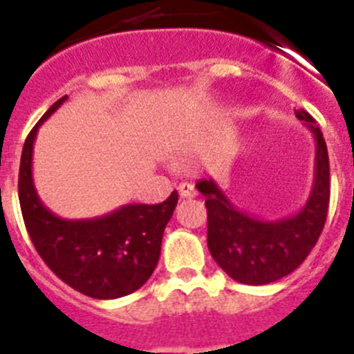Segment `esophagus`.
<instances>
[{
    "label": "esophagus",
    "instance_id": "1",
    "mask_svg": "<svg viewBox=\"0 0 354 354\" xmlns=\"http://www.w3.org/2000/svg\"><path fill=\"white\" fill-rule=\"evenodd\" d=\"M177 189H179L180 198H193V196H196L195 187H193L189 183H180Z\"/></svg>",
    "mask_w": 354,
    "mask_h": 354
}]
</instances>
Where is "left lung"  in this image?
<instances>
[{
  "instance_id": "1",
  "label": "left lung",
  "mask_w": 354,
  "mask_h": 354,
  "mask_svg": "<svg viewBox=\"0 0 354 354\" xmlns=\"http://www.w3.org/2000/svg\"><path fill=\"white\" fill-rule=\"evenodd\" d=\"M315 134V183L305 207L282 221H261L237 211L212 180H200L207 207V246L230 278L246 286H264L292 273L317 243L330 205V161L326 142L310 113L294 111Z\"/></svg>"
}]
</instances>
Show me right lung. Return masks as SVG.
Returning <instances> with one entry per match:
<instances>
[{
	"instance_id": "1",
	"label": "right lung",
	"mask_w": 354,
	"mask_h": 354,
	"mask_svg": "<svg viewBox=\"0 0 354 354\" xmlns=\"http://www.w3.org/2000/svg\"><path fill=\"white\" fill-rule=\"evenodd\" d=\"M67 99L64 95L30 131L19 167V204L35 246L49 270L77 292L115 299L138 290L154 273L165 227L177 205V192L162 204H131L102 218L60 220L44 207L31 180V154L37 131Z\"/></svg>"
}]
</instances>
